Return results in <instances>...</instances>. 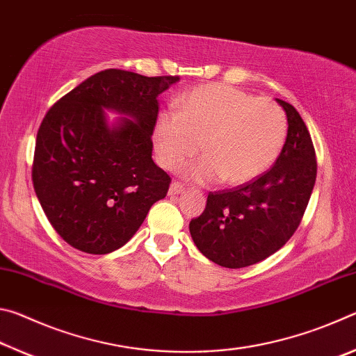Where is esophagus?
I'll list each match as a JSON object with an SVG mask.
<instances>
[{"label": "esophagus", "instance_id": "esophagus-1", "mask_svg": "<svg viewBox=\"0 0 356 356\" xmlns=\"http://www.w3.org/2000/svg\"><path fill=\"white\" fill-rule=\"evenodd\" d=\"M185 190V186L179 182H172L170 186V195H179V193H182Z\"/></svg>", "mask_w": 356, "mask_h": 356}]
</instances>
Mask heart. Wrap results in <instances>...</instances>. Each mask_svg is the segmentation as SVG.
Masks as SVG:
<instances>
[{
    "mask_svg": "<svg viewBox=\"0 0 356 356\" xmlns=\"http://www.w3.org/2000/svg\"><path fill=\"white\" fill-rule=\"evenodd\" d=\"M286 135V114L273 100L227 84H207L184 95L177 111L160 114L152 140L159 161L170 171L180 170L202 143L206 155L186 168V177L240 185L275 163Z\"/></svg>",
    "mask_w": 356,
    "mask_h": 356,
    "instance_id": "obj_1",
    "label": "heart"
}]
</instances>
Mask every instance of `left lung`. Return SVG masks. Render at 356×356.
<instances>
[{
	"instance_id": "1",
	"label": "left lung",
	"mask_w": 356,
	"mask_h": 356,
	"mask_svg": "<svg viewBox=\"0 0 356 356\" xmlns=\"http://www.w3.org/2000/svg\"><path fill=\"white\" fill-rule=\"evenodd\" d=\"M276 102L284 108L289 127L272 170L236 188L210 191L204 212L190 221L197 250L221 267H248L282 248L314 188L317 161L309 131L291 104Z\"/></svg>"
}]
</instances>
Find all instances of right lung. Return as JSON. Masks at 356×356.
Instances as JSON below:
<instances>
[{"instance_id":"obj_1","label":"right lung","mask_w":356,"mask_h":356,"mask_svg":"<svg viewBox=\"0 0 356 356\" xmlns=\"http://www.w3.org/2000/svg\"><path fill=\"white\" fill-rule=\"evenodd\" d=\"M179 76L108 69L53 105L35 140L33 185L70 246L108 254L135 236L171 177L152 160L159 95ZM105 109L127 115L108 124Z\"/></svg>"}]
</instances>
